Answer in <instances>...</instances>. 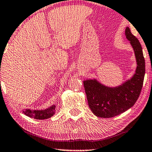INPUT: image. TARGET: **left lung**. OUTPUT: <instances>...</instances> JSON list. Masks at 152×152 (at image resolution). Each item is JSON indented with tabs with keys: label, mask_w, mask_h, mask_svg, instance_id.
Masks as SVG:
<instances>
[{
	"label": "left lung",
	"mask_w": 152,
	"mask_h": 152,
	"mask_svg": "<svg viewBox=\"0 0 152 152\" xmlns=\"http://www.w3.org/2000/svg\"><path fill=\"white\" fill-rule=\"evenodd\" d=\"M125 34L130 41L136 58L137 68L133 77L115 88L103 86L95 80L84 81L88 106L97 117L112 118L126 111L136 102L142 90L145 73L142 46L128 27Z\"/></svg>",
	"instance_id": "obj_1"
}]
</instances>
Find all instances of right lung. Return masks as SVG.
<instances>
[{
	"instance_id": "right-lung-1",
	"label": "right lung",
	"mask_w": 152,
	"mask_h": 152,
	"mask_svg": "<svg viewBox=\"0 0 152 152\" xmlns=\"http://www.w3.org/2000/svg\"><path fill=\"white\" fill-rule=\"evenodd\" d=\"M55 106H52L49 109L45 110H42V111H32L30 109H26L23 113L28 115V117L33 118L34 119L37 120H43L47 119L53 116L55 114Z\"/></svg>"
}]
</instances>
